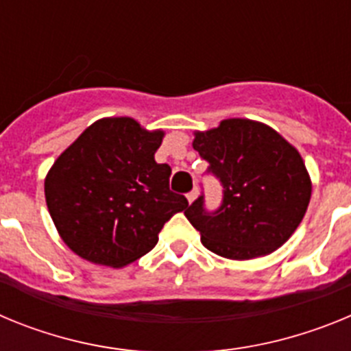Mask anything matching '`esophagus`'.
Masks as SVG:
<instances>
[{
    "instance_id": "34e87169",
    "label": "esophagus",
    "mask_w": 351,
    "mask_h": 351,
    "mask_svg": "<svg viewBox=\"0 0 351 351\" xmlns=\"http://www.w3.org/2000/svg\"><path fill=\"white\" fill-rule=\"evenodd\" d=\"M197 197H198V190H193V191H190V193L186 195V198H188V202H190V204H193L195 200H197Z\"/></svg>"
}]
</instances>
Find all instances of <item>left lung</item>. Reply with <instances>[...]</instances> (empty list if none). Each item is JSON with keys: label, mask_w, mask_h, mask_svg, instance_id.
Here are the masks:
<instances>
[{"label": "left lung", "mask_w": 351, "mask_h": 351, "mask_svg": "<svg viewBox=\"0 0 351 351\" xmlns=\"http://www.w3.org/2000/svg\"><path fill=\"white\" fill-rule=\"evenodd\" d=\"M193 147L223 184L218 210L206 213L204 197L184 210L204 246L230 260L258 258L283 246L311 198L299 151L271 126L243 117L195 132Z\"/></svg>", "instance_id": "left-lung-1"}]
</instances>
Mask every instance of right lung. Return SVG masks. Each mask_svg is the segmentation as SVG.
Instances as JSON below:
<instances>
[{"instance_id": "right-lung-1", "label": "right lung", "mask_w": 351, "mask_h": 351, "mask_svg": "<svg viewBox=\"0 0 351 351\" xmlns=\"http://www.w3.org/2000/svg\"><path fill=\"white\" fill-rule=\"evenodd\" d=\"M163 130L104 117L84 130L45 176V202L63 243L96 265L121 269L153 250L188 200L169 188L170 167L154 153Z\"/></svg>"}]
</instances>
